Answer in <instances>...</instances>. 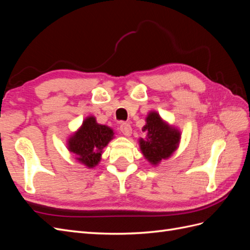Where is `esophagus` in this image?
Listing matches in <instances>:
<instances>
[{
  "label": "esophagus",
  "instance_id": "1",
  "mask_svg": "<svg viewBox=\"0 0 250 250\" xmlns=\"http://www.w3.org/2000/svg\"><path fill=\"white\" fill-rule=\"evenodd\" d=\"M120 130L121 132H122L124 135H130L131 132H132V129H131V126L128 124V123H122L120 125Z\"/></svg>",
  "mask_w": 250,
  "mask_h": 250
}]
</instances>
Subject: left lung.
I'll list each match as a JSON object with an SVG mask.
<instances>
[{
  "instance_id": "obj_1",
  "label": "left lung",
  "mask_w": 250,
  "mask_h": 250,
  "mask_svg": "<svg viewBox=\"0 0 250 250\" xmlns=\"http://www.w3.org/2000/svg\"><path fill=\"white\" fill-rule=\"evenodd\" d=\"M143 131L147 134L148 139L140 141L141 149L151 164L155 165L169 157L177 148L179 132L164 123L156 112L149 113Z\"/></svg>"
}]
</instances>
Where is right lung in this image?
Segmentation results:
<instances>
[{
  "instance_id": "obj_1",
  "label": "right lung",
  "mask_w": 250,
  "mask_h": 250,
  "mask_svg": "<svg viewBox=\"0 0 250 250\" xmlns=\"http://www.w3.org/2000/svg\"><path fill=\"white\" fill-rule=\"evenodd\" d=\"M113 132L109 127L96 123L93 117L85 119L80 129L69 141L71 152L78 155V160L93 168L100 162L103 148L112 139Z\"/></svg>"
}]
</instances>
